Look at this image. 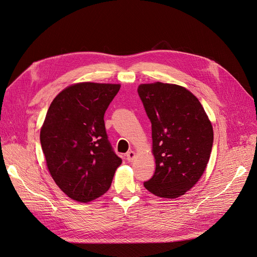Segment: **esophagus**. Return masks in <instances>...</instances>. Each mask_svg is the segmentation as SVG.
Returning <instances> with one entry per match:
<instances>
[{
  "label": "esophagus",
  "instance_id": "1",
  "mask_svg": "<svg viewBox=\"0 0 257 257\" xmlns=\"http://www.w3.org/2000/svg\"><path fill=\"white\" fill-rule=\"evenodd\" d=\"M136 157V153L134 151H129L127 154H126V158L129 162H132L134 160V158Z\"/></svg>",
  "mask_w": 257,
  "mask_h": 257
}]
</instances>
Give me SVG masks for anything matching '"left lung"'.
I'll use <instances>...</instances> for the list:
<instances>
[{
    "label": "left lung",
    "mask_w": 257,
    "mask_h": 257,
    "mask_svg": "<svg viewBox=\"0 0 257 257\" xmlns=\"http://www.w3.org/2000/svg\"><path fill=\"white\" fill-rule=\"evenodd\" d=\"M138 94L152 124L156 169L144 182L152 194L178 198L203 175L213 144V128L199 100L185 87L140 84Z\"/></svg>",
    "instance_id": "obj_1"
}]
</instances>
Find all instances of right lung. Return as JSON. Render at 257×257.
I'll return each mask as SVG.
<instances>
[{
  "label": "right lung",
  "mask_w": 257,
  "mask_h": 257,
  "mask_svg": "<svg viewBox=\"0 0 257 257\" xmlns=\"http://www.w3.org/2000/svg\"><path fill=\"white\" fill-rule=\"evenodd\" d=\"M120 84L81 82L52 101L40 131L47 168L71 199L87 203L108 191L122 160L108 141L104 114Z\"/></svg>",
  "instance_id": "obj_1"
}]
</instances>
